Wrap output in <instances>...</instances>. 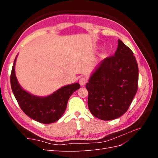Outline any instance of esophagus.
Segmentation results:
<instances>
[{"label":"esophagus","instance_id":"esophagus-1","mask_svg":"<svg viewBox=\"0 0 158 158\" xmlns=\"http://www.w3.org/2000/svg\"><path fill=\"white\" fill-rule=\"evenodd\" d=\"M86 82H87V79L85 77L80 78L79 80V84H80V85H82V86H83V85H84L85 84H86Z\"/></svg>","mask_w":158,"mask_h":158}]
</instances>
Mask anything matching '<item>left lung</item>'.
<instances>
[{
  "instance_id": "8db88e82",
  "label": "left lung",
  "mask_w": 158,
  "mask_h": 158,
  "mask_svg": "<svg viewBox=\"0 0 158 158\" xmlns=\"http://www.w3.org/2000/svg\"><path fill=\"white\" fill-rule=\"evenodd\" d=\"M138 66L133 52L118 40L113 56L104 59L85 85L93 115L113 120L126 113L138 90Z\"/></svg>"
}]
</instances>
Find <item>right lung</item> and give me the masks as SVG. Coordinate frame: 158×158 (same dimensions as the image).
<instances>
[{
    "label": "right lung",
    "mask_w": 158,
    "mask_h": 158,
    "mask_svg": "<svg viewBox=\"0 0 158 158\" xmlns=\"http://www.w3.org/2000/svg\"><path fill=\"white\" fill-rule=\"evenodd\" d=\"M14 60L10 75V84L13 94L20 108L26 114L37 122L44 124L55 123L64 113L69 98L80 88L78 83L67 85L57 89L46 97L31 94L19 84L15 74Z\"/></svg>",
    "instance_id": "right-lung-1"
}]
</instances>
